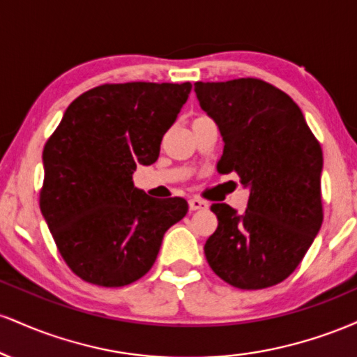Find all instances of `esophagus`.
<instances>
[{
    "label": "esophagus",
    "mask_w": 357,
    "mask_h": 357,
    "mask_svg": "<svg viewBox=\"0 0 357 357\" xmlns=\"http://www.w3.org/2000/svg\"><path fill=\"white\" fill-rule=\"evenodd\" d=\"M188 204H190V211H198V210H204V208H208V202H203V199L199 198L190 199Z\"/></svg>",
    "instance_id": "obj_1"
}]
</instances>
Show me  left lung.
<instances>
[{"label":"left lung","mask_w":357,"mask_h":357,"mask_svg":"<svg viewBox=\"0 0 357 357\" xmlns=\"http://www.w3.org/2000/svg\"><path fill=\"white\" fill-rule=\"evenodd\" d=\"M195 92L223 136L216 169L250 188L243 213L211 206L218 228L204 245L208 264L236 289L280 284L322 225L321 144L296 102L267 82H196Z\"/></svg>","instance_id":"8db88e82"}]
</instances>
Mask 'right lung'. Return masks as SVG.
<instances>
[{
	"instance_id": "obj_1",
	"label": "right lung",
	"mask_w": 357,
	"mask_h": 357,
	"mask_svg": "<svg viewBox=\"0 0 357 357\" xmlns=\"http://www.w3.org/2000/svg\"><path fill=\"white\" fill-rule=\"evenodd\" d=\"M191 92L184 84H104L77 97L43 147L40 210L68 268L89 284L124 287L149 272L183 198L134 188Z\"/></svg>"
}]
</instances>
